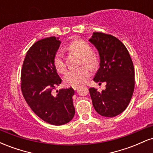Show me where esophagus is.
Here are the masks:
<instances>
[{
	"label": "esophagus",
	"mask_w": 153,
	"mask_h": 153,
	"mask_svg": "<svg viewBox=\"0 0 153 153\" xmlns=\"http://www.w3.org/2000/svg\"><path fill=\"white\" fill-rule=\"evenodd\" d=\"M78 86H79L78 85H72V88H73L74 90H76V89L78 88Z\"/></svg>",
	"instance_id": "34e87169"
}]
</instances>
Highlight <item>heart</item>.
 Returning <instances> with one entry per match:
<instances>
[{
	"mask_svg": "<svg viewBox=\"0 0 153 153\" xmlns=\"http://www.w3.org/2000/svg\"><path fill=\"white\" fill-rule=\"evenodd\" d=\"M68 50L77 53L81 57L80 63L86 64L91 68H94L99 65V58L97 53L91 51V47L86 41L83 39H76L68 45ZM54 65L59 73H64L66 70V65L64 60L63 52L61 50L57 51L54 57ZM83 65L78 68L71 69L66 72L64 76V81L68 85H78L82 83L89 78L91 68Z\"/></svg>",
	"mask_w": 153,
	"mask_h": 153,
	"instance_id": "obj_1",
	"label": "heart"
}]
</instances>
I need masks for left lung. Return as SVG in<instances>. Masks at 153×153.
Segmentation results:
<instances>
[{"label": "left lung", "mask_w": 153, "mask_h": 153, "mask_svg": "<svg viewBox=\"0 0 153 153\" xmlns=\"http://www.w3.org/2000/svg\"><path fill=\"white\" fill-rule=\"evenodd\" d=\"M89 41L99 52L100 68L94 80L106 82V89L99 92L90 88L93 105L103 117L120 114L130 102L134 89V68L127 49L111 34L94 32Z\"/></svg>", "instance_id": "1"}]
</instances>
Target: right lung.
<instances>
[{"label":"right lung","instance_id":"right-lung-1","mask_svg":"<svg viewBox=\"0 0 153 153\" xmlns=\"http://www.w3.org/2000/svg\"><path fill=\"white\" fill-rule=\"evenodd\" d=\"M60 41L51 36L35 42L28 50L21 73V89L31 109L40 119L59 126L75 115L73 88L53 90L62 82L54 65V57Z\"/></svg>","mask_w":153,"mask_h":153}]
</instances>
